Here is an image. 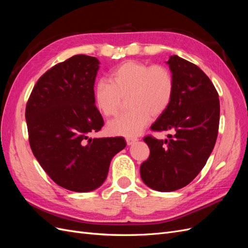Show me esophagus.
Listing matches in <instances>:
<instances>
[{
  "label": "esophagus",
  "instance_id": "1",
  "mask_svg": "<svg viewBox=\"0 0 248 248\" xmlns=\"http://www.w3.org/2000/svg\"><path fill=\"white\" fill-rule=\"evenodd\" d=\"M137 140H138V139H136V138H127L126 139V142H127V145H128V146L134 144V142H136Z\"/></svg>",
  "mask_w": 248,
  "mask_h": 248
}]
</instances>
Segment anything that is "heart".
<instances>
[{
  "mask_svg": "<svg viewBox=\"0 0 248 248\" xmlns=\"http://www.w3.org/2000/svg\"><path fill=\"white\" fill-rule=\"evenodd\" d=\"M175 81L168 67L150 66L140 61H126L115 67L109 80L99 79L94 87L97 108L107 117H115L127 99L130 109L112 120L108 132L115 136L134 137L139 134L152 117L166 112L174 97Z\"/></svg>",
  "mask_w": 248,
  "mask_h": 248,
  "instance_id": "heart-1",
  "label": "heart"
}]
</instances>
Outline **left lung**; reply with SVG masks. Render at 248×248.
<instances>
[{"label": "left lung", "instance_id": "8db88e82", "mask_svg": "<svg viewBox=\"0 0 248 248\" xmlns=\"http://www.w3.org/2000/svg\"><path fill=\"white\" fill-rule=\"evenodd\" d=\"M167 64L175 81L170 106L151 126L170 131L166 140L146 137L149 158L140 168L142 182L170 192L189 184L212 153L219 126V99L212 81L197 65L178 56Z\"/></svg>", "mask_w": 248, "mask_h": 248}]
</instances>
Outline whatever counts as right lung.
I'll return each mask as SVG.
<instances>
[{"label": "right lung", "instance_id": "obj_1", "mask_svg": "<svg viewBox=\"0 0 248 248\" xmlns=\"http://www.w3.org/2000/svg\"><path fill=\"white\" fill-rule=\"evenodd\" d=\"M98 59L77 55L36 82L26 108L32 152L59 186L76 192L100 187L109 164L126 147L123 138H90L104 124L95 107Z\"/></svg>", "mask_w": 248, "mask_h": 248}]
</instances>
